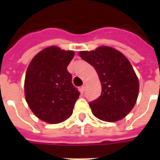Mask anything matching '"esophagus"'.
I'll return each instance as SVG.
<instances>
[{
    "label": "esophagus",
    "mask_w": 160,
    "mask_h": 160,
    "mask_svg": "<svg viewBox=\"0 0 160 160\" xmlns=\"http://www.w3.org/2000/svg\"><path fill=\"white\" fill-rule=\"evenodd\" d=\"M86 89H87V85L84 83V84H83L82 86L81 87V91H82V92H84L85 90H86Z\"/></svg>",
    "instance_id": "1"
}]
</instances>
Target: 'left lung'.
I'll use <instances>...</instances> for the list:
<instances>
[{"label": "left lung", "instance_id": "obj_1", "mask_svg": "<svg viewBox=\"0 0 160 160\" xmlns=\"http://www.w3.org/2000/svg\"><path fill=\"white\" fill-rule=\"evenodd\" d=\"M78 54L94 68L102 85L101 95L90 102L93 114L111 122L125 118L135 107L139 90L138 77L129 60L107 46Z\"/></svg>", "mask_w": 160, "mask_h": 160}]
</instances>
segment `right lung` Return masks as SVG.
Listing matches in <instances>:
<instances>
[{
	"instance_id": "right-lung-1",
	"label": "right lung",
	"mask_w": 160,
	"mask_h": 160,
	"mask_svg": "<svg viewBox=\"0 0 160 160\" xmlns=\"http://www.w3.org/2000/svg\"><path fill=\"white\" fill-rule=\"evenodd\" d=\"M73 50L49 46L37 53L25 73V97L32 112L50 124L66 121L73 114L79 91L71 82L68 65Z\"/></svg>"
}]
</instances>
